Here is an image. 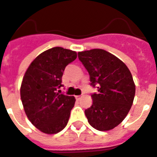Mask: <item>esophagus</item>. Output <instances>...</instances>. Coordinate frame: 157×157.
Returning a JSON list of instances; mask_svg holds the SVG:
<instances>
[{
	"mask_svg": "<svg viewBox=\"0 0 157 157\" xmlns=\"http://www.w3.org/2000/svg\"><path fill=\"white\" fill-rule=\"evenodd\" d=\"M81 97H82L81 96H75V99H76L77 100H79L80 99H81Z\"/></svg>",
	"mask_w": 157,
	"mask_h": 157,
	"instance_id": "34e87169",
	"label": "esophagus"
}]
</instances>
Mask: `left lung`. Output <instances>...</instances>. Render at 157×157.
I'll list each match as a JSON object with an SVG mask.
<instances>
[{
	"mask_svg": "<svg viewBox=\"0 0 157 157\" xmlns=\"http://www.w3.org/2000/svg\"><path fill=\"white\" fill-rule=\"evenodd\" d=\"M78 59L90 75L98 93L91 95L92 105L85 110L89 124L96 130L115 128L128 114L135 95V85L126 64L100 48L78 52Z\"/></svg>",
	"mask_w": 157,
	"mask_h": 157,
	"instance_id": "8db88e82",
	"label": "left lung"
}]
</instances>
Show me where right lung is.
Returning <instances> with one entry per match:
<instances>
[{
	"instance_id": "right-lung-1",
	"label": "right lung",
	"mask_w": 157,
	"mask_h": 157,
	"mask_svg": "<svg viewBox=\"0 0 157 157\" xmlns=\"http://www.w3.org/2000/svg\"><path fill=\"white\" fill-rule=\"evenodd\" d=\"M76 57L75 51L52 48L34 59L25 73L21 100L29 121L41 132L57 134L68 123L75 98L61 94L58 89L66 66Z\"/></svg>"
}]
</instances>
